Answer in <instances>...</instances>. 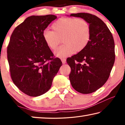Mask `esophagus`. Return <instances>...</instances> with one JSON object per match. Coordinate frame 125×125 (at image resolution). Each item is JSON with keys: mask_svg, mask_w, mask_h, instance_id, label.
<instances>
[{"mask_svg": "<svg viewBox=\"0 0 125 125\" xmlns=\"http://www.w3.org/2000/svg\"><path fill=\"white\" fill-rule=\"evenodd\" d=\"M61 61H62V62L63 64H65V63H66V60H65V58L61 59Z\"/></svg>", "mask_w": 125, "mask_h": 125, "instance_id": "obj_1", "label": "esophagus"}]
</instances>
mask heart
<instances>
[{"instance_id": "b5f03b06", "label": "heart", "mask_w": 125, "mask_h": 125, "mask_svg": "<svg viewBox=\"0 0 125 125\" xmlns=\"http://www.w3.org/2000/svg\"><path fill=\"white\" fill-rule=\"evenodd\" d=\"M53 31L46 30L42 37L51 50L56 49L62 40L63 45L54 52L55 56L64 58L80 52L88 45L91 31L89 23L83 19L61 18L54 21L51 26Z\"/></svg>"}]
</instances>
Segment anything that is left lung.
I'll return each mask as SVG.
<instances>
[{
  "label": "left lung",
  "mask_w": 125,
  "mask_h": 125,
  "mask_svg": "<svg viewBox=\"0 0 125 125\" xmlns=\"http://www.w3.org/2000/svg\"><path fill=\"white\" fill-rule=\"evenodd\" d=\"M70 16L83 19L90 27L88 45L67 59L72 87L82 94H90L100 88L109 77L115 59L114 38L106 25L95 15L80 12Z\"/></svg>",
  "instance_id": "left-lung-1"
}]
</instances>
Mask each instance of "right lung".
I'll list each match as a JSON object with an SVG mask.
<instances>
[{"mask_svg":"<svg viewBox=\"0 0 125 125\" xmlns=\"http://www.w3.org/2000/svg\"><path fill=\"white\" fill-rule=\"evenodd\" d=\"M56 19L53 15L29 16L10 37L7 54L11 79L29 96H40L48 91L62 65L42 37L44 30Z\"/></svg>","mask_w":125,"mask_h":125,"instance_id":"right-lung-1","label":"right lung"}]
</instances>
